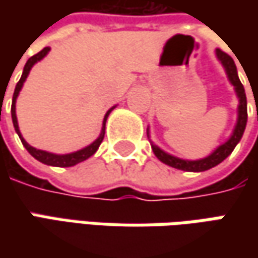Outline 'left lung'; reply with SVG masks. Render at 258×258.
I'll use <instances>...</instances> for the list:
<instances>
[{
  "instance_id": "8db88e82",
  "label": "left lung",
  "mask_w": 258,
  "mask_h": 258,
  "mask_svg": "<svg viewBox=\"0 0 258 258\" xmlns=\"http://www.w3.org/2000/svg\"><path fill=\"white\" fill-rule=\"evenodd\" d=\"M217 55H218V58L221 60V63L225 67V72L228 75V79H230V82L235 87L237 96L240 99L237 126L234 129V134L231 135V138L225 144L218 146L210 156H207L204 159H200V161H183V159H179V158H175L172 155L165 154L164 151H161L158 146L152 145V149H154V154L156 155V158L159 161H162L164 164L169 165L172 168H176V169L191 171V172H203V171H207V169H211L215 165L221 164L224 159L233 152L234 148L240 142V139H241V136L244 134L245 124H247V97H245V92H244V86L241 85V82L238 79L237 67L234 64L233 58L227 54L225 51L220 50V48H217Z\"/></svg>"
}]
</instances>
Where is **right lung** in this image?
I'll use <instances>...</instances> for the list:
<instances>
[{
  "mask_svg": "<svg viewBox=\"0 0 258 258\" xmlns=\"http://www.w3.org/2000/svg\"><path fill=\"white\" fill-rule=\"evenodd\" d=\"M50 51V47H44L40 53H37L33 57H30L28 60H27V63L24 66V70H23V76H21V79H20V82L17 83L15 86V90L14 94H13V104H11V117H13V123H14L15 127V132L18 134L20 136V139H21V142L25 146V149L30 152L31 156H34L37 161H40V162H43L45 165H51V166H61V168H66V166H73V165L79 164V162H83L86 161L87 158H90L92 155L99 149V146L102 144V141H103V136H104V124H106V119H107V116L109 113L112 112V109L106 113L103 119V129H102V134L100 136L94 141L93 144L89 145V146H86L85 149H80V151H77V152H73V154H67V155H55V154H50V152H45V151H40V149H35L33 146H30V145L27 144L24 141V138L21 136L20 134V129H18V123H17V116H15V100H17V96L20 93V90H21V87H23V83L25 82V79H27V76L30 73V70H31V67L37 63V61H40L43 57H44L47 53Z\"/></svg>",
  "mask_w": 258,
  "mask_h": 258,
  "instance_id": "add662e5",
  "label": "right lung"
}]
</instances>
